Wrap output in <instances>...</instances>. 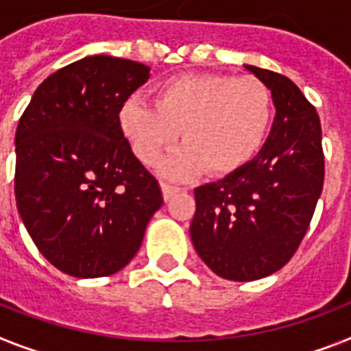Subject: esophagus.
<instances>
[{"mask_svg":"<svg viewBox=\"0 0 351 351\" xmlns=\"http://www.w3.org/2000/svg\"><path fill=\"white\" fill-rule=\"evenodd\" d=\"M178 191H180V188H178V186H173V184L162 182V193H163V199H165V201H169L171 197L176 195Z\"/></svg>","mask_w":351,"mask_h":351,"instance_id":"34e87169","label":"esophagus"}]
</instances>
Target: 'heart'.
<instances>
[{"label":"heart","instance_id":"b5f03b06","mask_svg":"<svg viewBox=\"0 0 351 351\" xmlns=\"http://www.w3.org/2000/svg\"><path fill=\"white\" fill-rule=\"evenodd\" d=\"M274 115L271 90L253 76L184 74L162 83L154 106L132 96L121 106L119 124L143 165H154L180 139L184 145L162 163L173 178L208 169L230 175L264 143Z\"/></svg>","mask_w":351,"mask_h":351}]
</instances>
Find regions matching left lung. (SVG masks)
I'll return each mask as SVG.
<instances>
[{"instance_id":"left-lung-1","label":"left lung","mask_w":351,"mask_h":351,"mask_svg":"<svg viewBox=\"0 0 351 351\" xmlns=\"http://www.w3.org/2000/svg\"><path fill=\"white\" fill-rule=\"evenodd\" d=\"M271 90L275 119L261 152L217 182L195 189L193 247L215 275L255 281L300 247L324 186L322 126L298 85L245 64Z\"/></svg>"}]
</instances>
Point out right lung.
Wrapping results in <instances>:
<instances>
[{"label":"right lung","instance_id":"1","mask_svg":"<svg viewBox=\"0 0 351 351\" xmlns=\"http://www.w3.org/2000/svg\"><path fill=\"white\" fill-rule=\"evenodd\" d=\"M149 72L121 57H83L46 77L20 117L18 212L63 274L93 279L123 269L163 204L119 124L121 106Z\"/></svg>","mask_w":351,"mask_h":351}]
</instances>
